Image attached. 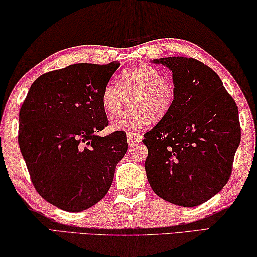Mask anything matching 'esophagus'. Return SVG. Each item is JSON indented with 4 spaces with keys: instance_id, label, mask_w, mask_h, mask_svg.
<instances>
[{
    "instance_id": "1",
    "label": "esophagus",
    "mask_w": 257,
    "mask_h": 257,
    "mask_svg": "<svg viewBox=\"0 0 257 257\" xmlns=\"http://www.w3.org/2000/svg\"><path fill=\"white\" fill-rule=\"evenodd\" d=\"M127 141L130 146H137L142 141V136L139 133L130 132L127 133Z\"/></svg>"
}]
</instances>
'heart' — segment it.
Masks as SVG:
<instances>
[{"instance_id": "1", "label": "heart", "mask_w": 257, "mask_h": 257, "mask_svg": "<svg viewBox=\"0 0 257 257\" xmlns=\"http://www.w3.org/2000/svg\"><path fill=\"white\" fill-rule=\"evenodd\" d=\"M126 98H130L132 108L113 119L111 128L137 131L150 119L158 121L167 115L174 102V85L156 67L140 65L124 70L118 83L109 82L101 94L103 108L109 115L118 113Z\"/></svg>"}]
</instances>
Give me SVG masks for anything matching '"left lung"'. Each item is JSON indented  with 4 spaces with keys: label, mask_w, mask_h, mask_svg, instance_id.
I'll use <instances>...</instances> for the list:
<instances>
[{
    "label": "left lung",
    "mask_w": 257,
    "mask_h": 257,
    "mask_svg": "<svg viewBox=\"0 0 257 257\" xmlns=\"http://www.w3.org/2000/svg\"><path fill=\"white\" fill-rule=\"evenodd\" d=\"M173 73L174 102L145 133V168L154 192L183 207L205 203L222 190L240 144L238 107L218 75L193 58L155 59Z\"/></svg>",
    "instance_id": "8db88e82"
}]
</instances>
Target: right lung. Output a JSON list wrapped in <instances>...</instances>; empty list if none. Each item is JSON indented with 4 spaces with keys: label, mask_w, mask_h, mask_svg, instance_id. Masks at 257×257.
<instances>
[{
    "label": "right lung",
    "mask_w": 257,
    "mask_h": 257,
    "mask_svg": "<svg viewBox=\"0 0 257 257\" xmlns=\"http://www.w3.org/2000/svg\"><path fill=\"white\" fill-rule=\"evenodd\" d=\"M119 66L49 71L32 84L20 108L18 142L33 186L64 211L82 212L102 199L127 151L123 131L96 134L108 126L102 90Z\"/></svg>",
    "instance_id": "obj_1"
}]
</instances>
